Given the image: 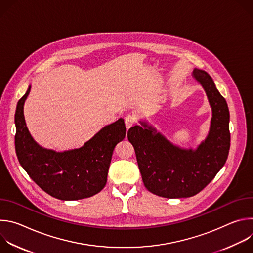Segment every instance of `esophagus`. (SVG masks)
Returning <instances> with one entry per match:
<instances>
[{"label": "esophagus", "instance_id": "34e87169", "mask_svg": "<svg viewBox=\"0 0 253 253\" xmlns=\"http://www.w3.org/2000/svg\"><path fill=\"white\" fill-rule=\"evenodd\" d=\"M124 120H125L126 128H127V129H129V128H131V127L136 123L137 118H136L135 114L130 113V114H127V115L125 116V119H124Z\"/></svg>", "mask_w": 253, "mask_h": 253}]
</instances>
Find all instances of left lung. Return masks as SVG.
I'll list each match as a JSON object with an SVG mask.
<instances>
[{
  "instance_id": "1",
  "label": "left lung",
  "mask_w": 253,
  "mask_h": 253,
  "mask_svg": "<svg viewBox=\"0 0 253 253\" xmlns=\"http://www.w3.org/2000/svg\"><path fill=\"white\" fill-rule=\"evenodd\" d=\"M212 107L210 131L196 150L178 148L145 123L128 130L143 183L153 194L165 198L191 197L206 187L225 164L230 148L229 110L212 78L194 70Z\"/></svg>"
}]
</instances>
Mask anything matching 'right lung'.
Listing matches in <instances>:
<instances>
[{
  "label": "right lung",
  "mask_w": 253,
  "mask_h": 253,
  "mask_svg": "<svg viewBox=\"0 0 253 253\" xmlns=\"http://www.w3.org/2000/svg\"><path fill=\"white\" fill-rule=\"evenodd\" d=\"M19 100L15 114V148L18 160L33 181L60 200H78L99 193L106 185L114 148L126 135L124 120L104 127L79 149L55 152L40 147L26 126L24 103Z\"/></svg>",
  "instance_id": "right-lung-1"
}]
</instances>
